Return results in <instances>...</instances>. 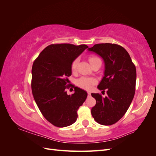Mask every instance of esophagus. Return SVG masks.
Masks as SVG:
<instances>
[{
  "instance_id": "esophagus-1",
  "label": "esophagus",
  "mask_w": 156,
  "mask_h": 156,
  "mask_svg": "<svg viewBox=\"0 0 156 156\" xmlns=\"http://www.w3.org/2000/svg\"><path fill=\"white\" fill-rule=\"evenodd\" d=\"M90 94H91V93H90V92H88V96H90Z\"/></svg>"
}]
</instances>
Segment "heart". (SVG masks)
I'll use <instances>...</instances> for the list:
<instances>
[{"instance_id": "1", "label": "heart", "mask_w": 156, "mask_h": 156, "mask_svg": "<svg viewBox=\"0 0 156 156\" xmlns=\"http://www.w3.org/2000/svg\"><path fill=\"white\" fill-rule=\"evenodd\" d=\"M98 58H99L96 57V56H90V57H89V62L91 64L94 60H95ZM77 63L78 58H75L72 61V64H71V69H72V71H74L76 69ZM96 82L97 81L95 78L88 76H81L79 79H77L76 81V83L79 87L86 90H90L94 84L96 83Z\"/></svg>"}]
</instances>
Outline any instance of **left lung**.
<instances>
[{"mask_svg":"<svg viewBox=\"0 0 156 156\" xmlns=\"http://www.w3.org/2000/svg\"><path fill=\"white\" fill-rule=\"evenodd\" d=\"M100 55L105 62L104 77L98 88L107 90V96L92 93L96 104L91 113L98 123L110 126L126 114L135 92L136 68L127 51L115 44H98L88 48Z\"/></svg>","mask_w":156,"mask_h":156,"instance_id":"1","label":"left lung"}]
</instances>
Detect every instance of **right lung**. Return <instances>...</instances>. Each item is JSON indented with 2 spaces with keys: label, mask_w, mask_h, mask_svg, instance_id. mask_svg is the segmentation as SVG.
Returning <instances> with one entry per match:
<instances>
[{
  "label": "right lung",
  "mask_w": 156,
  "mask_h": 156,
  "mask_svg": "<svg viewBox=\"0 0 156 156\" xmlns=\"http://www.w3.org/2000/svg\"><path fill=\"white\" fill-rule=\"evenodd\" d=\"M88 48L84 44H51L33 63L32 95L41 114L55 126L73 124L77 119V110L86 100L88 94L85 90L67 83L68 77L72 75V61ZM70 87L74 88L75 92L68 95L66 89Z\"/></svg>",
  "instance_id": "1"
}]
</instances>
